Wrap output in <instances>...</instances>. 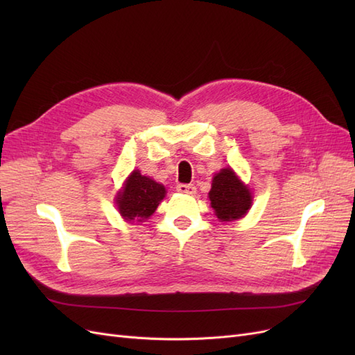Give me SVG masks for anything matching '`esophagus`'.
<instances>
[{
  "label": "esophagus",
  "mask_w": 355,
  "mask_h": 355,
  "mask_svg": "<svg viewBox=\"0 0 355 355\" xmlns=\"http://www.w3.org/2000/svg\"><path fill=\"white\" fill-rule=\"evenodd\" d=\"M176 189L180 192V194H188V196H194L197 192V188L194 185H187V184H179Z\"/></svg>",
  "instance_id": "esophagus-1"
}]
</instances>
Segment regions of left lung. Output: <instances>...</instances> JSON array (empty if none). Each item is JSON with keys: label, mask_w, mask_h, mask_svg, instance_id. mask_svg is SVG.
I'll list each match as a JSON object with an SVG mask.
<instances>
[{"label": "left lung", "mask_w": 355, "mask_h": 355, "mask_svg": "<svg viewBox=\"0 0 355 355\" xmlns=\"http://www.w3.org/2000/svg\"><path fill=\"white\" fill-rule=\"evenodd\" d=\"M210 204L220 222L243 218L252 207V192L232 168H222L211 180Z\"/></svg>", "instance_id": "obj_1"}]
</instances>
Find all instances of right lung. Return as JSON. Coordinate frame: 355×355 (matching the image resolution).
<instances>
[{"mask_svg": "<svg viewBox=\"0 0 355 355\" xmlns=\"http://www.w3.org/2000/svg\"><path fill=\"white\" fill-rule=\"evenodd\" d=\"M166 197L164 185L133 170L123 189L116 194L118 211L127 222H144L151 218L159 201Z\"/></svg>", "mask_w": 355, "mask_h": 355, "instance_id": "obj_1", "label": "right lung"}]
</instances>
